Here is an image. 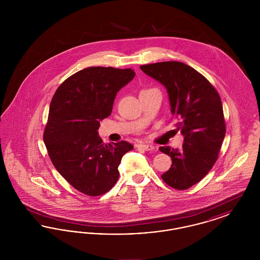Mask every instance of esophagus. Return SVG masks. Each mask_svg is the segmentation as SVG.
Wrapping results in <instances>:
<instances>
[{
    "mask_svg": "<svg viewBox=\"0 0 260 260\" xmlns=\"http://www.w3.org/2000/svg\"><path fill=\"white\" fill-rule=\"evenodd\" d=\"M138 148L143 149V150H145V151H152V150H154V146H152V145H149V144H139L138 145Z\"/></svg>",
    "mask_w": 260,
    "mask_h": 260,
    "instance_id": "esophagus-1",
    "label": "esophagus"
}]
</instances>
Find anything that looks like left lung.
I'll return each mask as SVG.
<instances>
[{
	"label": "left lung",
	"mask_w": 260,
	"mask_h": 260,
	"mask_svg": "<svg viewBox=\"0 0 260 260\" xmlns=\"http://www.w3.org/2000/svg\"><path fill=\"white\" fill-rule=\"evenodd\" d=\"M140 69L168 89L175 125L184 136L181 150L159 148L172 158V167L161 179L176 190H185L201 181L218 159L226 133L221 99L203 75L185 63L157 62Z\"/></svg>",
	"instance_id": "left-lung-1"
}]
</instances>
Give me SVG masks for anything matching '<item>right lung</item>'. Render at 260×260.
<instances>
[{"label": "right lung", "mask_w": 260, "mask_h": 260, "mask_svg": "<svg viewBox=\"0 0 260 260\" xmlns=\"http://www.w3.org/2000/svg\"><path fill=\"white\" fill-rule=\"evenodd\" d=\"M131 68L87 67L67 78L50 102L44 142L50 161L79 192L95 197L119 178L118 167L134 146L122 140L104 144L99 121L111 115L117 92L135 77Z\"/></svg>", "instance_id": "right-lung-1"}]
</instances>
